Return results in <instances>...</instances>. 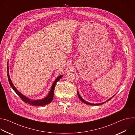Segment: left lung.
Returning a JSON list of instances; mask_svg holds the SVG:
<instances>
[{
    "instance_id": "1",
    "label": "left lung",
    "mask_w": 135,
    "mask_h": 135,
    "mask_svg": "<svg viewBox=\"0 0 135 135\" xmlns=\"http://www.w3.org/2000/svg\"><path fill=\"white\" fill-rule=\"evenodd\" d=\"M78 97H79V98H80V99L83 103H84V104H86V105H95V106H97V105H102V104H104L105 103H106L107 102H108V100H110L112 98V97L111 98H110V99H109L108 100H107L106 102H104V103H100V104H91V103H88V102H86L85 100H84V99H82V98L81 97V95H80V94H79V92L78 91ZM113 97H114V95L113 96Z\"/></svg>"
}]
</instances>
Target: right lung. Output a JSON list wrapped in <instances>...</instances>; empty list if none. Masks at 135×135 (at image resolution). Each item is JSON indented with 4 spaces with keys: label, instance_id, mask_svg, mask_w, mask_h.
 Here are the masks:
<instances>
[{
    "label": "right lung",
    "instance_id": "right-lung-1",
    "mask_svg": "<svg viewBox=\"0 0 135 135\" xmlns=\"http://www.w3.org/2000/svg\"><path fill=\"white\" fill-rule=\"evenodd\" d=\"M8 68H7V76H8V81L9 83L10 84V85L11 86L12 88L13 89V90L16 92V93L20 97V98L26 103H27L28 104H30L32 106H44L46 105L47 104H49V103H50L53 98V96H54V89H55V86L56 85V84L57 83V82H58L62 77V75H60L59 77L56 79V80L54 81V82H53L51 89L50 90V91L49 93V94L47 95V97H46L45 98L41 99V100H31L28 98H27L26 97H25V95H23V94H22L20 92H18V91L15 88V87L13 85L11 79H10V77L9 75V73H8Z\"/></svg>",
    "mask_w": 135,
    "mask_h": 135
}]
</instances>
